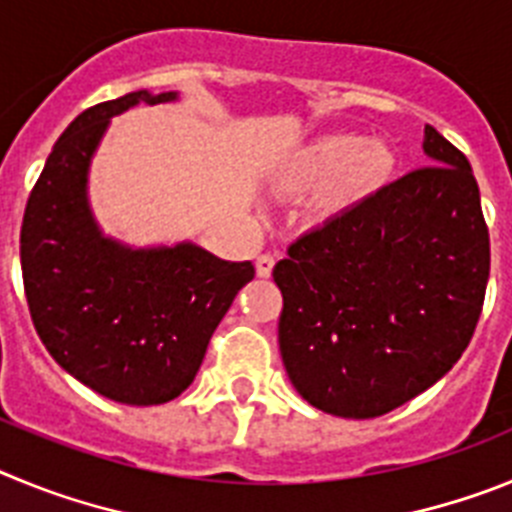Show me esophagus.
Instances as JSON below:
<instances>
[{
    "mask_svg": "<svg viewBox=\"0 0 512 512\" xmlns=\"http://www.w3.org/2000/svg\"><path fill=\"white\" fill-rule=\"evenodd\" d=\"M271 269H274V256H271V253L256 256V274H259V277H269Z\"/></svg>",
    "mask_w": 512,
    "mask_h": 512,
    "instance_id": "esophagus-1",
    "label": "esophagus"
}]
</instances>
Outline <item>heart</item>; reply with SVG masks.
I'll list each match as a JSON object with an SVG mask.
<instances>
[{
    "label": "heart",
    "mask_w": 512,
    "mask_h": 512,
    "mask_svg": "<svg viewBox=\"0 0 512 512\" xmlns=\"http://www.w3.org/2000/svg\"><path fill=\"white\" fill-rule=\"evenodd\" d=\"M395 171V153L382 140L356 135H325L297 153L282 176L292 192L328 189L330 205H351L387 184Z\"/></svg>",
    "instance_id": "1"
}]
</instances>
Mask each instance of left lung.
<instances>
[{
	"label": "left lung",
	"mask_w": 512,
	"mask_h": 512,
	"mask_svg": "<svg viewBox=\"0 0 512 512\" xmlns=\"http://www.w3.org/2000/svg\"><path fill=\"white\" fill-rule=\"evenodd\" d=\"M431 164L318 228L274 266L279 351L295 390L338 418H377L436 384L485 305L490 233L467 156L425 128Z\"/></svg>",
	"instance_id": "8db88e82"
}]
</instances>
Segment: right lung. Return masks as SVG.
Instances as JSON below:
<instances>
[{
	"label": "right lung",
	"mask_w": 512,
	"mask_h": 512,
	"mask_svg": "<svg viewBox=\"0 0 512 512\" xmlns=\"http://www.w3.org/2000/svg\"><path fill=\"white\" fill-rule=\"evenodd\" d=\"M130 92L81 112L56 140L27 197L20 230L22 282L40 341L58 364L122 405H161L182 395L251 261H223L192 243L130 251L102 238L87 207L89 158Z\"/></svg>",
	"instance_id": "obj_1"
}]
</instances>
